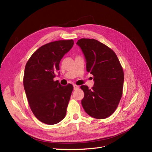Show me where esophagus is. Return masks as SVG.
<instances>
[{
    "instance_id": "esophagus-1",
    "label": "esophagus",
    "mask_w": 152,
    "mask_h": 152,
    "mask_svg": "<svg viewBox=\"0 0 152 152\" xmlns=\"http://www.w3.org/2000/svg\"><path fill=\"white\" fill-rule=\"evenodd\" d=\"M79 86H77V85H73V89H74V90H76V89H79Z\"/></svg>"
}]
</instances>
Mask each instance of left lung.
Returning <instances> with one entry per match:
<instances>
[{"label": "left lung", "mask_w": 152, "mask_h": 152, "mask_svg": "<svg viewBox=\"0 0 152 152\" xmlns=\"http://www.w3.org/2000/svg\"><path fill=\"white\" fill-rule=\"evenodd\" d=\"M77 44L85 56L86 70L94 80L91 89L80 86L84 93L82 107L92 117L107 118L115 111L122 96L124 75L121 64L113 50L97 40L81 39Z\"/></svg>", "instance_id": "obj_1"}]
</instances>
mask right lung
Here are the masks:
<instances>
[{"instance_id":"add662e5","label":"right lung","mask_w":152,"mask_h":152,"mask_svg":"<svg viewBox=\"0 0 152 152\" xmlns=\"http://www.w3.org/2000/svg\"><path fill=\"white\" fill-rule=\"evenodd\" d=\"M72 39L57 40L40 47L27 61L23 86L31 110L39 121L53 125L62 121L73 87L54 81L59 62L73 45Z\"/></svg>"}]
</instances>
